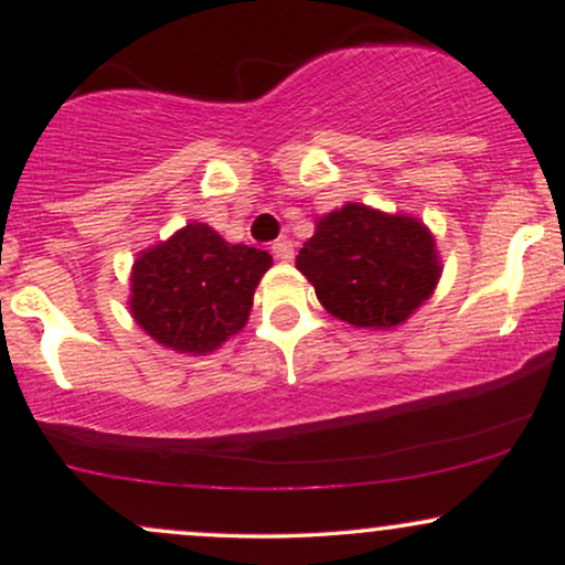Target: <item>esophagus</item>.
<instances>
[{"mask_svg": "<svg viewBox=\"0 0 565 565\" xmlns=\"http://www.w3.org/2000/svg\"><path fill=\"white\" fill-rule=\"evenodd\" d=\"M274 257L281 263H291V257H295V246H291L289 238H278L274 244Z\"/></svg>", "mask_w": 565, "mask_h": 565, "instance_id": "esophagus-1", "label": "esophagus"}]
</instances>
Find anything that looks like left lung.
Masks as SVG:
<instances>
[{
	"label": "left lung",
	"mask_w": 565,
	"mask_h": 565,
	"mask_svg": "<svg viewBox=\"0 0 565 565\" xmlns=\"http://www.w3.org/2000/svg\"><path fill=\"white\" fill-rule=\"evenodd\" d=\"M297 270L334 319L355 329H395L438 287L436 238L423 220L348 201L316 220Z\"/></svg>",
	"instance_id": "1"
}]
</instances>
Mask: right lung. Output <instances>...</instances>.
Segmentation results:
<instances>
[{
  "label": "right lung",
  "instance_id": "1",
  "mask_svg": "<svg viewBox=\"0 0 565 565\" xmlns=\"http://www.w3.org/2000/svg\"><path fill=\"white\" fill-rule=\"evenodd\" d=\"M270 265L268 252L225 242L206 223H188L167 242L138 252L129 313L159 345L206 355L242 332Z\"/></svg>",
  "mask_w": 565,
  "mask_h": 565
}]
</instances>
